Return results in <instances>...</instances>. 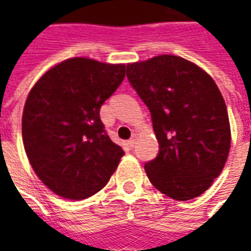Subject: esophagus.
Instances as JSON below:
<instances>
[{
  "instance_id": "esophagus-1",
  "label": "esophagus",
  "mask_w": 251,
  "mask_h": 251,
  "mask_svg": "<svg viewBox=\"0 0 251 251\" xmlns=\"http://www.w3.org/2000/svg\"><path fill=\"white\" fill-rule=\"evenodd\" d=\"M135 144H137V135L134 134V135L130 138V141H128V145L132 148V147H135Z\"/></svg>"
}]
</instances>
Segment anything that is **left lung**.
<instances>
[{"label":"left lung","instance_id":"obj_1","mask_svg":"<svg viewBox=\"0 0 251 251\" xmlns=\"http://www.w3.org/2000/svg\"><path fill=\"white\" fill-rule=\"evenodd\" d=\"M127 78L151 111L159 142L145 163L151 183L177 201L201 196L219 176L230 148L225 100L196 64L158 55L127 65Z\"/></svg>","mask_w":251,"mask_h":251}]
</instances>
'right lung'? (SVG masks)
I'll return each mask as SVG.
<instances>
[{
	"mask_svg": "<svg viewBox=\"0 0 251 251\" xmlns=\"http://www.w3.org/2000/svg\"><path fill=\"white\" fill-rule=\"evenodd\" d=\"M126 65L70 58L36 82L25 103L22 138L34 173L57 196L83 200L107 184L124 151L110 140L100 107Z\"/></svg>",
	"mask_w": 251,
	"mask_h": 251,
	"instance_id": "right-lung-1",
	"label": "right lung"
}]
</instances>
